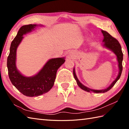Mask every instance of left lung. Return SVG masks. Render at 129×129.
Instances as JSON below:
<instances>
[{"label":"left lung","mask_w":129,"mask_h":129,"mask_svg":"<svg viewBox=\"0 0 129 129\" xmlns=\"http://www.w3.org/2000/svg\"><path fill=\"white\" fill-rule=\"evenodd\" d=\"M102 34H103V36H104V39L103 41L104 42V46L106 47L107 48H108L112 50L113 52H114L116 55L117 56V59L119 62V73L118 77H116V79L114 81L112 84L110 85L107 88L105 89H103V90H93V89L89 88L88 87H87L85 86L84 85H83L82 83L79 81L76 75L75 72V69H74V70H73L74 76L75 79L76 81L77 85H78V86L80 87L81 89H82L83 90L88 92H93L94 93H104L108 91L113 87L114 85L115 84V83L117 82V81L120 79L122 73V59H123V53L122 52L120 44L119 43L118 41L116 40V38L112 37V36L109 34H108L107 32L102 30Z\"/></svg>","instance_id":"left-lung-1"}]
</instances>
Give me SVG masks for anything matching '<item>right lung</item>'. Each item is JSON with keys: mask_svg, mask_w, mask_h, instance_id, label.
I'll list each match as a JSON object with an SVG mask.
<instances>
[{"mask_svg": "<svg viewBox=\"0 0 129 129\" xmlns=\"http://www.w3.org/2000/svg\"><path fill=\"white\" fill-rule=\"evenodd\" d=\"M35 26L36 25L29 24L19 29L11 43L7 59L8 75L12 84L27 97H37L48 92L54 85L58 69L65 61L62 58L50 59L36 75L31 77L23 76L18 71L15 64L17 46L22 40V36L30 32Z\"/></svg>", "mask_w": 129, "mask_h": 129, "instance_id": "right-lung-1", "label": "right lung"}]
</instances>
